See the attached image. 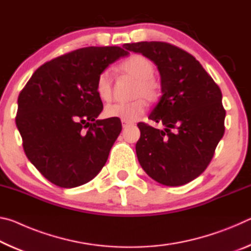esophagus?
Instances as JSON below:
<instances>
[{"instance_id": "obj_1", "label": "esophagus", "mask_w": 251, "mask_h": 251, "mask_svg": "<svg viewBox=\"0 0 251 251\" xmlns=\"http://www.w3.org/2000/svg\"><path fill=\"white\" fill-rule=\"evenodd\" d=\"M129 125H131V123L130 122H127V121H122V126L124 127H127V126H129Z\"/></svg>"}]
</instances>
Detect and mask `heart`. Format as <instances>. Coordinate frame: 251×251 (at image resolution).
I'll list each match as a JSON object with an SVG mask.
<instances>
[{
	"label": "heart",
	"mask_w": 251,
	"mask_h": 251,
	"mask_svg": "<svg viewBox=\"0 0 251 251\" xmlns=\"http://www.w3.org/2000/svg\"><path fill=\"white\" fill-rule=\"evenodd\" d=\"M120 70L135 78L129 103H114L105 107V116L134 122L146 110V101H155L160 94V83L154 76L155 65L150 58L141 54H133L121 63ZM95 90L101 100L108 101L113 96V78L107 70L100 72L96 78Z\"/></svg>",
	"instance_id": "heart-1"
}]
</instances>
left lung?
Masks as SVG:
<instances>
[{
	"instance_id": "1",
	"label": "left lung",
	"mask_w": 251,
	"mask_h": 251,
	"mask_svg": "<svg viewBox=\"0 0 251 251\" xmlns=\"http://www.w3.org/2000/svg\"><path fill=\"white\" fill-rule=\"evenodd\" d=\"M124 48L157 65L161 95L148 120L164 130L138 123L136 154L152 179L181 186L205 171L225 133L222 91L192 54L166 42H138Z\"/></svg>"
}]
</instances>
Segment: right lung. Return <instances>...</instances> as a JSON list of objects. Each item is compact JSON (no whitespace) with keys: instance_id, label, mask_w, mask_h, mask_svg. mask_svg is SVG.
Returning a JSON list of instances; mask_svg holds the SVG:
<instances>
[{"instance_id":"add662e5","label":"right lung","mask_w":251,"mask_h":251,"mask_svg":"<svg viewBox=\"0 0 251 251\" xmlns=\"http://www.w3.org/2000/svg\"><path fill=\"white\" fill-rule=\"evenodd\" d=\"M128 54L118 46L83 48L40 66L18 100L15 122L28 160L52 184L73 188L104 167L122 130L120 118L96 120V78Z\"/></svg>"}]
</instances>
